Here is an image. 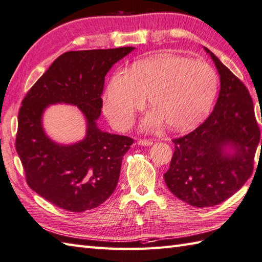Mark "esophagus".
Segmentation results:
<instances>
[{
    "mask_svg": "<svg viewBox=\"0 0 262 262\" xmlns=\"http://www.w3.org/2000/svg\"><path fill=\"white\" fill-rule=\"evenodd\" d=\"M136 144H137V145H140V146H151L152 144H153V142L152 141H147V140H138L136 142Z\"/></svg>",
    "mask_w": 262,
    "mask_h": 262,
    "instance_id": "34e87169",
    "label": "esophagus"
}]
</instances>
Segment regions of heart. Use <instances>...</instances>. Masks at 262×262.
<instances>
[{
	"instance_id": "b5f03b06",
	"label": "heart",
	"mask_w": 262,
	"mask_h": 262,
	"mask_svg": "<svg viewBox=\"0 0 262 262\" xmlns=\"http://www.w3.org/2000/svg\"><path fill=\"white\" fill-rule=\"evenodd\" d=\"M217 88V75L207 63L160 55L135 62L128 73H115L105 89L103 108L111 124L126 129L147 97L153 109L143 119V128L155 130L169 124L187 129L207 114Z\"/></svg>"
}]
</instances>
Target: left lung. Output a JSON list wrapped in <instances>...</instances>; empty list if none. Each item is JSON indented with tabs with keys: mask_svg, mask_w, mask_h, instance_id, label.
I'll list each match as a JSON object with an SVG mask.
<instances>
[{
	"mask_svg": "<svg viewBox=\"0 0 262 262\" xmlns=\"http://www.w3.org/2000/svg\"><path fill=\"white\" fill-rule=\"evenodd\" d=\"M204 49L219 72V99L202 125L172 141L174 153L164 173L169 190L199 208L219 205L240 190L252 173L260 142L248 89L208 48Z\"/></svg>",
	"mask_w": 262,
	"mask_h": 262,
	"instance_id": "left-lung-1",
	"label": "left lung"
}]
</instances>
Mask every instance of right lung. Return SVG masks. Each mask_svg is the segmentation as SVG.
Segmentation results:
<instances>
[{
    "label": "right lung",
    "mask_w": 262,
    "mask_h": 262,
    "mask_svg": "<svg viewBox=\"0 0 262 262\" xmlns=\"http://www.w3.org/2000/svg\"><path fill=\"white\" fill-rule=\"evenodd\" d=\"M135 47L68 52L60 55L22 100L15 148L28 185L39 196L65 210L98 207L115 191L121 161L133 140L102 132L104 76ZM76 105L85 117L83 140L72 144L53 141L42 125L49 105Z\"/></svg>",
    "instance_id": "1"
}]
</instances>
